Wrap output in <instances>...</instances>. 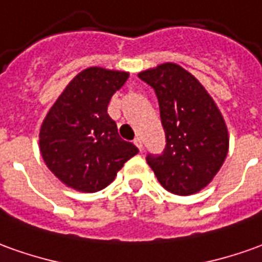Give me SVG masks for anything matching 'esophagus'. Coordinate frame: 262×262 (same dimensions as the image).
I'll return each instance as SVG.
<instances>
[{"instance_id": "obj_1", "label": "esophagus", "mask_w": 262, "mask_h": 262, "mask_svg": "<svg viewBox=\"0 0 262 262\" xmlns=\"http://www.w3.org/2000/svg\"><path fill=\"white\" fill-rule=\"evenodd\" d=\"M133 143L136 144L137 147H139V150L142 151V149H143V143H142V139H140V137H136V139L133 140Z\"/></svg>"}]
</instances>
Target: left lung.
<instances>
[{
    "mask_svg": "<svg viewBox=\"0 0 262 262\" xmlns=\"http://www.w3.org/2000/svg\"><path fill=\"white\" fill-rule=\"evenodd\" d=\"M139 78L155 89L166 149L146 160L157 180L177 195L199 193L219 173L228 153V130L213 98L177 63L146 69Z\"/></svg>",
    "mask_w": 262,
    "mask_h": 262,
    "instance_id": "left-lung-1",
    "label": "left lung"
}]
</instances>
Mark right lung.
Returning a JSON list of instances; mask_svg holds the SVG:
<instances>
[{"label":"right lung","instance_id":"right-lung-1","mask_svg":"<svg viewBox=\"0 0 262 262\" xmlns=\"http://www.w3.org/2000/svg\"><path fill=\"white\" fill-rule=\"evenodd\" d=\"M129 72L83 69L49 109L39 130V150L48 169L68 187L95 193L115 180L139 149L119 136L107 106Z\"/></svg>","mask_w":262,"mask_h":262}]
</instances>
